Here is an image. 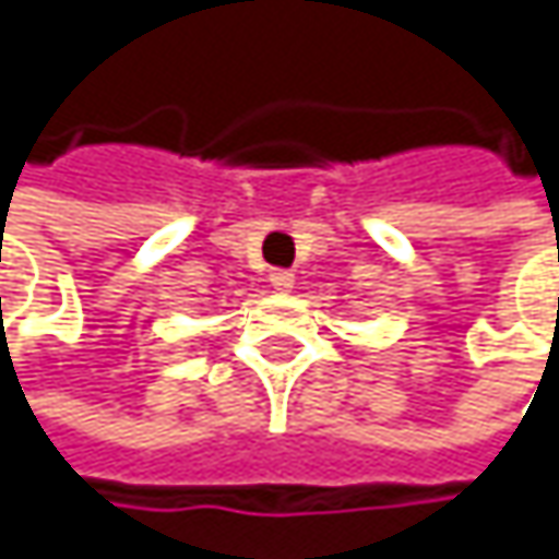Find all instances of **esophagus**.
<instances>
[{"label": "esophagus", "instance_id": "1", "mask_svg": "<svg viewBox=\"0 0 559 559\" xmlns=\"http://www.w3.org/2000/svg\"><path fill=\"white\" fill-rule=\"evenodd\" d=\"M272 287L278 290V294H287L290 287H294V275L290 272H272Z\"/></svg>", "mask_w": 559, "mask_h": 559}]
</instances>
